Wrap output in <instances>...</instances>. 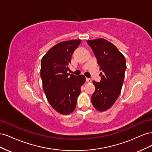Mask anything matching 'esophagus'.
I'll return each mask as SVG.
<instances>
[{"instance_id":"1","label":"esophagus","mask_w":152,"mask_h":152,"mask_svg":"<svg viewBox=\"0 0 152 152\" xmlns=\"http://www.w3.org/2000/svg\"><path fill=\"white\" fill-rule=\"evenodd\" d=\"M86 82H91L92 80H91V79H90V78H86Z\"/></svg>"}]
</instances>
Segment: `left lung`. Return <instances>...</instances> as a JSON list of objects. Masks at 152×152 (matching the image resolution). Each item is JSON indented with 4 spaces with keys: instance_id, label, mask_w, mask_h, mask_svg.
Segmentation results:
<instances>
[{
    "instance_id": "8db88e82",
    "label": "left lung",
    "mask_w": 152,
    "mask_h": 152,
    "mask_svg": "<svg viewBox=\"0 0 152 152\" xmlns=\"http://www.w3.org/2000/svg\"><path fill=\"white\" fill-rule=\"evenodd\" d=\"M87 42L93 49L99 70L102 71L100 82L93 81L96 89L91 102L96 110L103 112L112 107L121 94L126 61L118 49L107 40L98 39Z\"/></svg>"
}]
</instances>
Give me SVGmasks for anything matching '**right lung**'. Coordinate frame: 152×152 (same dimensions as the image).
Listing matches in <instances>:
<instances>
[{
	"instance_id": "right-lung-1",
	"label": "right lung",
	"mask_w": 152,
	"mask_h": 152,
	"mask_svg": "<svg viewBox=\"0 0 152 152\" xmlns=\"http://www.w3.org/2000/svg\"><path fill=\"white\" fill-rule=\"evenodd\" d=\"M80 42V40L59 42L50 48L41 60L40 77L45 96L52 107L63 115L75 109L80 87L86 82L83 75L75 76L67 73L72 54Z\"/></svg>"
}]
</instances>
